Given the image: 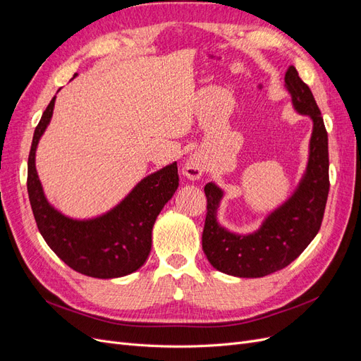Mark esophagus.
I'll return each instance as SVG.
<instances>
[{
    "instance_id": "esophagus-1",
    "label": "esophagus",
    "mask_w": 361,
    "mask_h": 361,
    "mask_svg": "<svg viewBox=\"0 0 361 361\" xmlns=\"http://www.w3.org/2000/svg\"><path fill=\"white\" fill-rule=\"evenodd\" d=\"M204 173V162L199 157H191L183 167V174L191 180H197Z\"/></svg>"
}]
</instances>
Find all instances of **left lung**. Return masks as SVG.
I'll use <instances>...</instances> for the list:
<instances>
[{"instance_id":"obj_1","label":"left lung","mask_w":361,"mask_h":361,"mask_svg":"<svg viewBox=\"0 0 361 361\" xmlns=\"http://www.w3.org/2000/svg\"><path fill=\"white\" fill-rule=\"evenodd\" d=\"M285 82L295 110L313 122L309 162L297 190L265 218L256 232L236 235L216 221L221 188L214 182L204 187L207 212L202 247L211 265L228 276L256 279L283 269L307 248L321 228L330 190L329 134L309 85L293 66L286 71Z\"/></svg>"}]
</instances>
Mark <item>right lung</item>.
<instances>
[{
    "label": "right lung",
    "mask_w": 361,
    "mask_h": 361,
    "mask_svg": "<svg viewBox=\"0 0 361 361\" xmlns=\"http://www.w3.org/2000/svg\"><path fill=\"white\" fill-rule=\"evenodd\" d=\"M76 73L73 75V78ZM56 96L43 111L28 155L27 190L40 235L64 264L94 279H117L143 267L152 248V228L179 187L173 162L141 179L111 211L90 220H73L45 197L36 170L39 140L51 122Z\"/></svg>",
    "instance_id": "obj_1"
}]
</instances>
